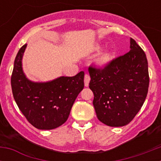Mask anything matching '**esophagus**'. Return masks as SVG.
Instances as JSON below:
<instances>
[{
  "label": "esophagus",
  "instance_id": "esophagus-1",
  "mask_svg": "<svg viewBox=\"0 0 161 161\" xmlns=\"http://www.w3.org/2000/svg\"><path fill=\"white\" fill-rule=\"evenodd\" d=\"M89 81H90V76H89V75H88V74H85V86L88 87V86H89Z\"/></svg>",
  "mask_w": 161,
  "mask_h": 161
}]
</instances>
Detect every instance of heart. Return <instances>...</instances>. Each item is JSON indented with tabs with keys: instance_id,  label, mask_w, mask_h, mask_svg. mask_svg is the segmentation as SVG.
I'll use <instances>...</instances> for the list:
<instances>
[{
	"instance_id": "1",
	"label": "heart",
	"mask_w": 161,
	"mask_h": 161,
	"mask_svg": "<svg viewBox=\"0 0 161 161\" xmlns=\"http://www.w3.org/2000/svg\"><path fill=\"white\" fill-rule=\"evenodd\" d=\"M95 49H96V51H99L101 49V46H97ZM114 55L113 52H111V51H106V52L101 53L96 58L95 63L100 68H105V67L108 66L109 64L111 63L112 60L114 59Z\"/></svg>"
}]
</instances>
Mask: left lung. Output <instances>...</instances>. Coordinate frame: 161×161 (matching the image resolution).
I'll return each instance as SVG.
<instances>
[{
  "label": "left lung",
  "mask_w": 161,
  "mask_h": 161,
  "mask_svg": "<svg viewBox=\"0 0 161 161\" xmlns=\"http://www.w3.org/2000/svg\"><path fill=\"white\" fill-rule=\"evenodd\" d=\"M130 43V52L113 59L108 66L89 68L97 117L109 126H123L131 122L148 91L146 55L133 38Z\"/></svg>",
  "instance_id": "1"
}]
</instances>
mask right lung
<instances>
[{"label":"right lung","instance_id":"obj_1","mask_svg":"<svg viewBox=\"0 0 161 161\" xmlns=\"http://www.w3.org/2000/svg\"><path fill=\"white\" fill-rule=\"evenodd\" d=\"M26 44L18 51L11 76L14 98L32 126L40 130L59 127L68 119L71 109L84 89V72L74 76H60L47 82H34L22 70Z\"/></svg>","mask_w":161,"mask_h":161}]
</instances>
